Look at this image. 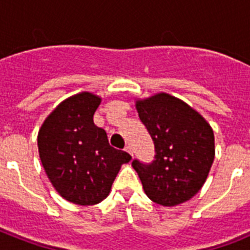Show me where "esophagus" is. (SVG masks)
<instances>
[{
	"label": "esophagus",
	"instance_id": "obj_1",
	"mask_svg": "<svg viewBox=\"0 0 250 250\" xmlns=\"http://www.w3.org/2000/svg\"><path fill=\"white\" fill-rule=\"evenodd\" d=\"M125 151L129 152L130 155L132 156V149H131V146H130V145H126V146H125Z\"/></svg>",
	"mask_w": 250,
	"mask_h": 250
}]
</instances>
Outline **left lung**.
<instances>
[{"mask_svg": "<svg viewBox=\"0 0 250 250\" xmlns=\"http://www.w3.org/2000/svg\"><path fill=\"white\" fill-rule=\"evenodd\" d=\"M136 110L155 147L151 163H131L145 194L164 207L187 202L202 189L213 164L210 125L184 101L164 92L136 101Z\"/></svg>", "mask_w": 250, "mask_h": 250, "instance_id": "obj_1", "label": "left lung"}]
</instances>
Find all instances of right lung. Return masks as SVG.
Instances as JSON below:
<instances>
[{"label": "right lung", "mask_w": 250, "mask_h": 250, "mask_svg": "<svg viewBox=\"0 0 250 250\" xmlns=\"http://www.w3.org/2000/svg\"><path fill=\"white\" fill-rule=\"evenodd\" d=\"M99 96L81 92L51 112L37 136L40 159L60 195L79 205H94L109 195L126 151L110 146L106 131L94 124Z\"/></svg>", "instance_id": "1"}]
</instances>
